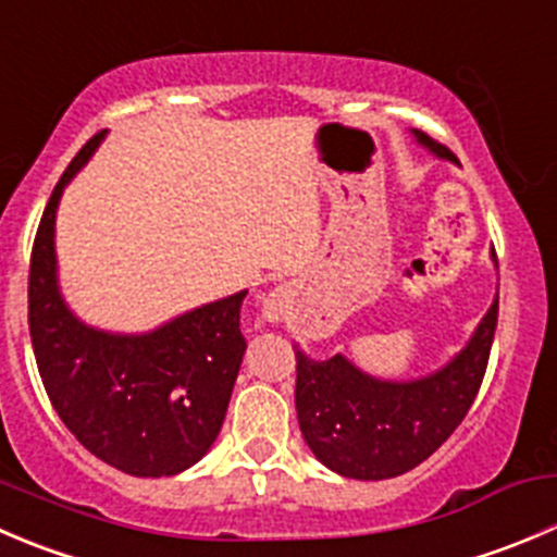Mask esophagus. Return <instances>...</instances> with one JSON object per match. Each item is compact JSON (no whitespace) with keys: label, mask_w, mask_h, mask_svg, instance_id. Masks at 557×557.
Returning a JSON list of instances; mask_svg holds the SVG:
<instances>
[{"label":"esophagus","mask_w":557,"mask_h":557,"mask_svg":"<svg viewBox=\"0 0 557 557\" xmlns=\"http://www.w3.org/2000/svg\"><path fill=\"white\" fill-rule=\"evenodd\" d=\"M288 294H285L283 288H277V290H272V294H267L263 296V307H261V312H263V318H267L269 323H277V321H283V315L285 312H288Z\"/></svg>","instance_id":"obj_1"}]
</instances>
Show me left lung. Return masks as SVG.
<instances>
[{"mask_svg": "<svg viewBox=\"0 0 557 557\" xmlns=\"http://www.w3.org/2000/svg\"><path fill=\"white\" fill-rule=\"evenodd\" d=\"M413 135L435 158L455 160L428 133L413 129ZM495 326L498 299L455 359L413 381H381L343 354L315 361L294 345L296 416L312 455L329 471L361 482L399 476L428 460L476 399Z\"/></svg>", "mask_w": 557, "mask_h": 557, "instance_id": "left-lung-1", "label": "left lung"}]
</instances>
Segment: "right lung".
<instances>
[{
    "mask_svg": "<svg viewBox=\"0 0 557 557\" xmlns=\"http://www.w3.org/2000/svg\"><path fill=\"white\" fill-rule=\"evenodd\" d=\"M102 135L86 141L53 187L29 263V334L37 370L64 428L129 476H174L196 466L223 428L239 375L247 290L196 307L147 334L86 326L59 294V198Z\"/></svg>",
    "mask_w": 557,
    "mask_h": 557,
    "instance_id": "obj_1",
    "label": "right lung"
}]
</instances>
